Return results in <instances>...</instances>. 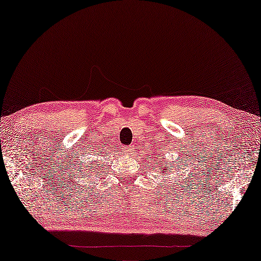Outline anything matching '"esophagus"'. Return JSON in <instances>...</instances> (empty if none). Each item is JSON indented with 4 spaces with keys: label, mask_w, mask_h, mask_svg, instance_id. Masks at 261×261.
<instances>
[{
    "label": "esophagus",
    "mask_w": 261,
    "mask_h": 261,
    "mask_svg": "<svg viewBox=\"0 0 261 261\" xmlns=\"http://www.w3.org/2000/svg\"><path fill=\"white\" fill-rule=\"evenodd\" d=\"M133 151H134V148L132 147V146H129V147H126V148H125V152H126V153H132Z\"/></svg>",
    "instance_id": "obj_1"
}]
</instances>
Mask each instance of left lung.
<instances>
[{
	"label": "left lung",
	"mask_w": 261,
	"mask_h": 261,
	"mask_svg": "<svg viewBox=\"0 0 261 261\" xmlns=\"http://www.w3.org/2000/svg\"><path fill=\"white\" fill-rule=\"evenodd\" d=\"M155 164H156L157 168H159V170H157V172L161 173V176H162V177H164V176H169V168H168V166H165V165H160L159 162H156ZM171 168L174 169L173 166H170V169H171ZM164 180H166V179H164ZM177 185H178V182H177Z\"/></svg>",
	"instance_id": "obj_1"
}]
</instances>
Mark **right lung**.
<instances>
[{"instance_id":"obj_1","label":"right lung","mask_w":261,"mask_h":261,"mask_svg":"<svg viewBox=\"0 0 261 261\" xmlns=\"http://www.w3.org/2000/svg\"><path fill=\"white\" fill-rule=\"evenodd\" d=\"M97 155V153H95ZM99 161V160H98ZM97 161V159H92L91 161H89V163H85V164H80V166L77 168L79 171V174L81 177H88L90 176V173H95L97 170H99L100 168V163ZM85 180V179H84Z\"/></svg>"}]
</instances>
